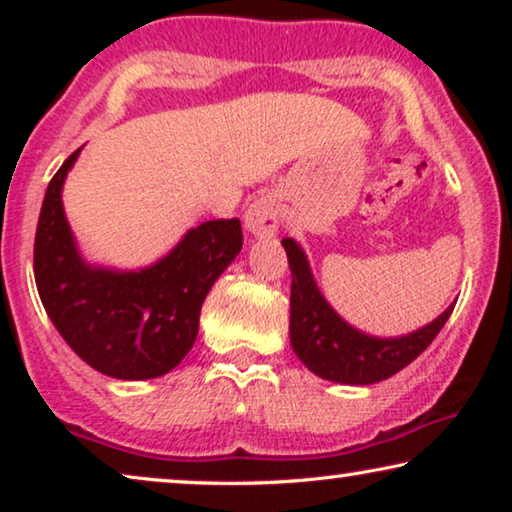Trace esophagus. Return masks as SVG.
Segmentation results:
<instances>
[{
    "instance_id": "1",
    "label": "esophagus",
    "mask_w": 512,
    "mask_h": 512,
    "mask_svg": "<svg viewBox=\"0 0 512 512\" xmlns=\"http://www.w3.org/2000/svg\"><path fill=\"white\" fill-rule=\"evenodd\" d=\"M244 228L254 237H272L279 230V200L275 195H261L251 202L244 214Z\"/></svg>"
}]
</instances>
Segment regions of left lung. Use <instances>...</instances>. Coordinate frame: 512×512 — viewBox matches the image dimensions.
Returning a JSON list of instances; mask_svg holds the SVG:
<instances>
[{"label": "left lung", "instance_id": "obj_1", "mask_svg": "<svg viewBox=\"0 0 512 512\" xmlns=\"http://www.w3.org/2000/svg\"><path fill=\"white\" fill-rule=\"evenodd\" d=\"M291 268V347L300 361L324 380L375 384L417 359L445 326L454 303L419 331L401 338H375L349 326L314 282L305 251L291 237L282 240Z\"/></svg>", "mask_w": 512, "mask_h": 512}]
</instances>
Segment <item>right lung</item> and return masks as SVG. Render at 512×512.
Listing matches in <instances>:
<instances>
[{"instance_id":"add662e5","label":"right lung","mask_w":512,"mask_h":512,"mask_svg":"<svg viewBox=\"0 0 512 512\" xmlns=\"http://www.w3.org/2000/svg\"><path fill=\"white\" fill-rule=\"evenodd\" d=\"M79 153L55 172L41 205L34 237L39 298L67 345L97 373L116 380L160 377L191 352L202 303L242 249L240 219L200 223L149 268L90 265L62 209V184Z\"/></svg>"}]
</instances>
